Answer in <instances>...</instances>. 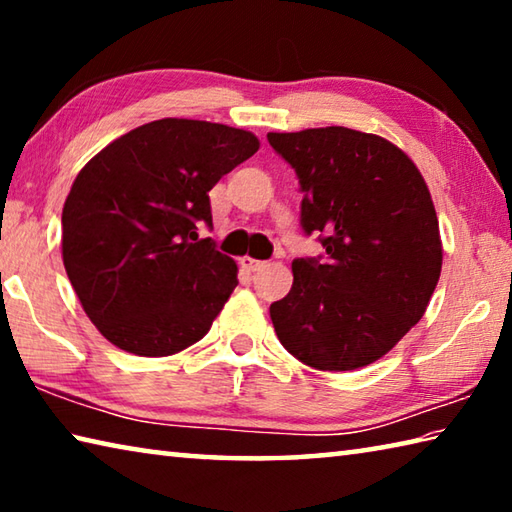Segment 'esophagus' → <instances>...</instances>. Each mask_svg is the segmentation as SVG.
Wrapping results in <instances>:
<instances>
[{
    "label": "esophagus",
    "mask_w": 512,
    "mask_h": 512,
    "mask_svg": "<svg viewBox=\"0 0 512 512\" xmlns=\"http://www.w3.org/2000/svg\"><path fill=\"white\" fill-rule=\"evenodd\" d=\"M239 264H241V268H246V271H250V273H255V271H259V268L266 266V262H262V259H253V257H241Z\"/></svg>",
    "instance_id": "1"
}]
</instances>
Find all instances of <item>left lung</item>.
Returning <instances> with one entry per match:
<instances>
[{
  "mask_svg": "<svg viewBox=\"0 0 512 512\" xmlns=\"http://www.w3.org/2000/svg\"><path fill=\"white\" fill-rule=\"evenodd\" d=\"M266 137L298 173L302 230L325 248L293 259V287L271 305L277 339L316 370L375 363L424 316L443 268L429 187L379 135L327 126Z\"/></svg>",
  "mask_w": 512,
  "mask_h": 512,
  "instance_id": "1",
  "label": "left lung"
}]
</instances>
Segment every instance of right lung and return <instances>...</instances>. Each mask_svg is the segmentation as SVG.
Returning a JSON list of instances; mask_svg holds the SVG:
<instances>
[{"mask_svg":"<svg viewBox=\"0 0 512 512\" xmlns=\"http://www.w3.org/2000/svg\"><path fill=\"white\" fill-rule=\"evenodd\" d=\"M257 149L241 128L169 117L117 137L79 171L63 207V264L119 350L169 357L210 332L237 264L196 225H212L207 194Z\"/></svg>","mask_w":512,"mask_h":512,"instance_id":"right-lung-1","label":"right lung"}]
</instances>
